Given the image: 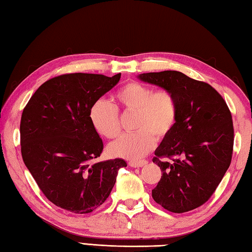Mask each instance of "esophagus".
Listing matches in <instances>:
<instances>
[{
    "label": "esophagus",
    "instance_id": "esophagus-1",
    "mask_svg": "<svg viewBox=\"0 0 252 252\" xmlns=\"http://www.w3.org/2000/svg\"><path fill=\"white\" fill-rule=\"evenodd\" d=\"M127 164H129L131 168H141L143 165L147 164V161L146 160H141V161H129Z\"/></svg>",
    "mask_w": 252,
    "mask_h": 252
}]
</instances>
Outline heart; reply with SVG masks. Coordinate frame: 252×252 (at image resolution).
Instances as JSON below:
<instances>
[{
  "label": "heart",
  "instance_id": "heart-1",
  "mask_svg": "<svg viewBox=\"0 0 252 252\" xmlns=\"http://www.w3.org/2000/svg\"><path fill=\"white\" fill-rule=\"evenodd\" d=\"M115 98L126 114H135L133 129L136 132L121 136L109 146L115 157L140 159L152 151L158 140L170 134L178 120L179 107L175 95L167 89L155 91L149 85L129 82L118 90ZM95 130L106 138H116L121 133L120 115L117 107L98 99L90 111Z\"/></svg>",
  "mask_w": 252,
  "mask_h": 252
}]
</instances>
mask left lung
Instances as JSON below:
<instances>
[{
    "label": "left lung",
    "instance_id": "left-lung-1",
    "mask_svg": "<svg viewBox=\"0 0 252 252\" xmlns=\"http://www.w3.org/2000/svg\"><path fill=\"white\" fill-rule=\"evenodd\" d=\"M138 78L170 90L179 107L173 130L153 158L162 172L153 189L154 200L173 213L194 210L209 200L231 164V111L210 84L180 71L142 73Z\"/></svg>",
    "mask_w": 252,
    "mask_h": 252
}]
</instances>
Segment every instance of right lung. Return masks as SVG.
I'll return each instance as SVG.
<instances>
[{"mask_svg":"<svg viewBox=\"0 0 252 252\" xmlns=\"http://www.w3.org/2000/svg\"><path fill=\"white\" fill-rule=\"evenodd\" d=\"M121 73H66L47 80L31 96L20 120L21 156L44 196L55 206L85 215L103 205L123 159L94 162L104 144L90 119L93 104Z\"/></svg>","mask_w":252,"mask_h":252,"instance_id":"obj_1","label":"right lung"}]
</instances>
